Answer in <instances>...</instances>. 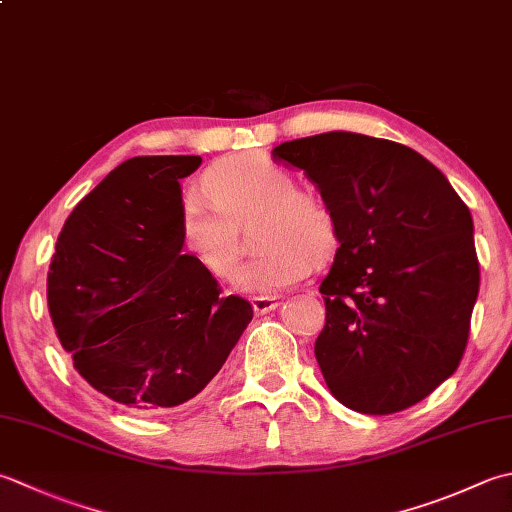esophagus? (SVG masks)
Returning <instances> with one entry per match:
<instances>
[{"label": "esophagus", "mask_w": 512, "mask_h": 512, "mask_svg": "<svg viewBox=\"0 0 512 512\" xmlns=\"http://www.w3.org/2000/svg\"><path fill=\"white\" fill-rule=\"evenodd\" d=\"M277 297H253V310H255V315H266V313H270V310H275L277 308Z\"/></svg>", "instance_id": "obj_1"}]
</instances>
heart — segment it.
<instances>
[{
	"instance_id": "obj_1",
	"label": "heart",
	"mask_w": 512,
	"mask_h": 512,
	"mask_svg": "<svg viewBox=\"0 0 512 512\" xmlns=\"http://www.w3.org/2000/svg\"><path fill=\"white\" fill-rule=\"evenodd\" d=\"M204 195L188 193L179 208L186 250L210 275L230 279L242 257L239 228L255 217L259 246L239 270L246 293L273 295L304 279L313 259L326 262L337 246V224L322 197L297 188L295 175L264 155H237L204 175Z\"/></svg>"
}]
</instances>
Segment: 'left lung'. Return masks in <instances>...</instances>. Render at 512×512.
<instances>
[{"instance_id":"obj_1","label":"left lung","mask_w":512,"mask_h":512,"mask_svg":"<svg viewBox=\"0 0 512 512\" xmlns=\"http://www.w3.org/2000/svg\"><path fill=\"white\" fill-rule=\"evenodd\" d=\"M273 153L302 168L335 215L315 342L330 393L366 415L422 402L468 344L479 293L468 206L426 157L390 139L322 133Z\"/></svg>"}]
</instances>
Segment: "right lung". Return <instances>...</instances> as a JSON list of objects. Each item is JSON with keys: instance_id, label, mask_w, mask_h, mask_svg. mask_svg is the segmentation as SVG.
<instances>
[{"instance_id": "add662e5", "label": "right lung", "mask_w": 512, "mask_h": 512, "mask_svg": "<svg viewBox=\"0 0 512 512\" xmlns=\"http://www.w3.org/2000/svg\"><path fill=\"white\" fill-rule=\"evenodd\" d=\"M197 155L133 157L68 215L46 299L59 344L97 393L162 415L202 393L253 319L248 299L182 255V186Z\"/></svg>"}]
</instances>
